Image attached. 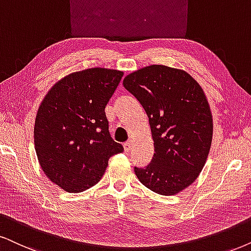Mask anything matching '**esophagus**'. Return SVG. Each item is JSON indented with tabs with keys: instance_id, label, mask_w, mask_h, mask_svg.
I'll list each match as a JSON object with an SVG mask.
<instances>
[{
	"instance_id": "1",
	"label": "esophagus",
	"mask_w": 251,
	"mask_h": 251,
	"mask_svg": "<svg viewBox=\"0 0 251 251\" xmlns=\"http://www.w3.org/2000/svg\"><path fill=\"white\" fill-rule=\"evenodd\" d=\"M132 146H133V141H127L126 144H124V149H125V151H129L132 149Z\"/></svg>"
}]
</instances>
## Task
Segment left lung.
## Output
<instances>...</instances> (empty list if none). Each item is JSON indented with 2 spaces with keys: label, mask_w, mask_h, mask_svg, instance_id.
Here are the masks:
<instances>
[{
  "label": "left lung",
  "mask_w": 251,
  "mask_h": 251,
  "mask_svg": "<svg viewBox=\"0 0 251 251\" xmlns=\"http://www.w3.org/2000/svg\"><path fill=\"white\" fill-rule=\"evenodd\" d=\"M123 85L147 113L154 156L134 168L146 188L176 195L192 184L204 168L212 144L213 119L204 90L182 69L151 65L131 73Z\"/></svg>",
  "instance_id": "left-lung-1"
}]
</instances>
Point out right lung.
Instances as JSON below:
<instances>
[{"label":"right lung","instance_id":"right-lung-1","mask_svg":"<svg viewBox=\"0 0 251 251\" xmlns=\"http://www.w3.org/2000/svg\"><path fill=\"white\" fill-rule=\"evenodd\" d=\"M124 73L89 68L72 73L50 89L34 122V148L41 170L71 193L96 185L109 158L123 146L111 138L105 106Z\"/></svg>","mask_w":251,"mask_h":251}]
</instances>
